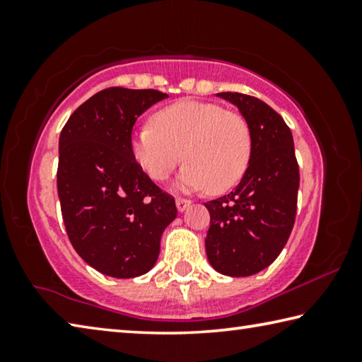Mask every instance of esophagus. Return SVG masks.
<instances>
[{
  "label": "esophagus",
  "mask_w": 362,
  "mask_h": 362,
  "mask_svg": "<svg viewBox=\"0 0 362 362\" xmlns=\"http://www.w3.org/2000/svg\"><path fill=\"white\" fill-rule=\"evenodd\" d=\"M189 204H192V201H189V199H185V198H177L175 199V206H177V211H179V212L185 211Z\"/></svg>",
  "instance_id": "34e87169"
}]
</instances>
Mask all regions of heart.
Here are the masks:
<instances>
[{"label":"heart","mask_w":362,"mask_h":362,"mask_svg":"<svg viewBox=\"0 0 362 362\" xmlns=\"http://www.w3.org/2000/svg\"><path fill=\"white\" fill-rule=\"evenodd\" d=\"M134 161L153 180H166L182 163L180 189L222 193L246 174L252 155L247 121L217 103L179 100L151 116L131 136Z\"/></svg>","instance_id":"heart-1"}]
</instances>
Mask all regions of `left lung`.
Instances as JSON below:
<instances>
[{"instance_id": "obj_1", "label": "left lung", "mask_w": 362, "mask_h": 362, "mask_svg": "<svg viewBox=\"0 0 362 362\" xmlns=\"http://www.w3.org/2000/svg\"><path fill=\"white\" fill-rule=\"evenodd\" d=\"M217 97L238 107L247 121L252 155L238 187L204 203L211 214L206 254L225 276H252L276 260L296 222L300 174L293 139L284 119L257 97Z\"/></svg>"}]
</instances>
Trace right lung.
I'll return each mask as SVG.
<instances>
[{
  "mask_svg": "<svg viewBox=\"0 0 362 362\" xmlns=\"http://www.w3.org/2000/svg\"><path fill=\"white\" fill-rule=\"evenodd\" d=\"M168 97L155 89H103L60 132L57 192L66 235L78 255L107 276L150 272L163 231L177 217L173 196L131 153L137 118Z\"/></svg>",
  "mask_w": 362,
  "mask_h": 362,
  "instance_id": "add662e5",
  "label": "right lung"
}]
</instances>
